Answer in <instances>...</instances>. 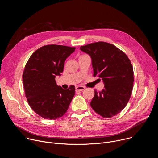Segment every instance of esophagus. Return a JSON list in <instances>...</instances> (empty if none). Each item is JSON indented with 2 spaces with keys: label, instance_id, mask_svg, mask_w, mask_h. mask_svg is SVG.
Returning <instances> with one entry per match:
<instances>
[{
  "label": "esophagus",
  "instance_id": "34e87169",
  "mask_svg": "<svg viewBox=\"0 0 158 158\" xmlns=\"http://www.w3.org/2000/svg\"><path fill=\"white\" fill-rule=\"evenodd\" d=\"M85 88L84 86H76V91H82L83 90H84Z\"/></svg>",
  "mask_w": 158,
  "mask_h": 158
}]
</instances>
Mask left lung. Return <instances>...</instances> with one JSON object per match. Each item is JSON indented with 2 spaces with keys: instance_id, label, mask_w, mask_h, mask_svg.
<instances>
[{
  "instance_id": "obj_1",
  "label": "left lung",
  "mask_w": 158,
  "mask_h": 158,
  "mask_svg": "<svg viewBox=\"0 0 158 158\" xmlns=\"http://www.w3.org/2000/svg\"><path fill=\"white\" fill-rule=\"evenodd\" d=\"M80 49L91 57L94 76L101 78L104 84L101 92L95 90L90 105L103 118L117 115L126 107L132 91L134 73L130 60L117 47L104 42L87 44Z\"/></svg>"
}]
</instances>
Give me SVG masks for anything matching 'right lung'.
<instances>
[{
    "instance_id": "1",
    "label": "right lung",
    "mask_w": 158,
    "mask_h": 158,
    "mask_svg": "<svg viewBox=\"0 0 158 158\" xmlns=\"http://www.w3.org/2000/svg\"><path fill=\"white\" fill-rule=\"evenodd\" d=\"M75 48L47 45L36 50L28 60L22 74L26 97L34 112L46 119H57L68 109L75 94V87L64 89L56 84L65 59Z\"/></svg>"
}]
</instances>
